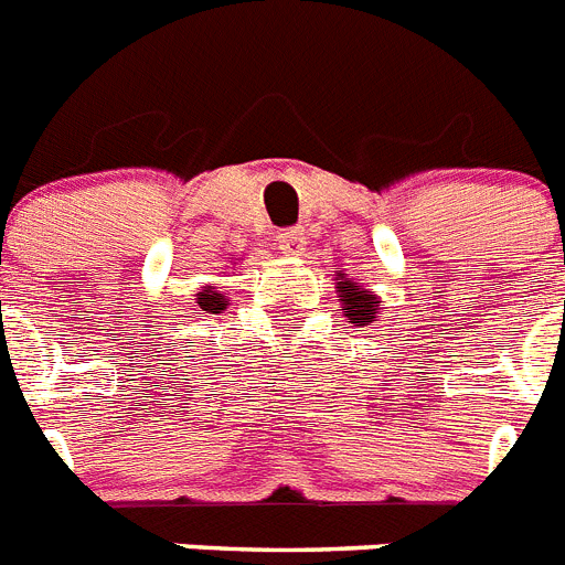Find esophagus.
Segmentation results:
<instances>
[{"label":"esophagus","instance_id":"34e87169","mask_svg":"<svg viewBox=\"0 0 565 565\" xmlns=\"http://www.w3.org/2000/svg\"><path fill=\"white\" fill-rule=\"evenodd\" d=\"M277 239L279 252L288 254V257H299L302 248H306V234H302V228H282V232L277 234Z\"/></svg>","mask_w":565,"mask_h":565}]
</instances>
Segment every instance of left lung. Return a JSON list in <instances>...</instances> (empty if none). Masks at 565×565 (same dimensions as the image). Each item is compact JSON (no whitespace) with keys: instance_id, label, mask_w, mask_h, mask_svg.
I'll return each instance as SVG.
<instances>
[{"instance_id":"8db88e82","label":"left lung","mask_w":565,"mask_h":565,"mask_svg":"<svg viewBox=\"0 0 565 565\" xmlns=\"http://www.w3.org/2000/svg\"><path fill=\"white\" fill-rule=\"evenodd\" d=\"M339 297H342V311L344 317L351 319V326H371V322H376V297H373L371 291H364L362 286H356V282H351V279H344V282H339Z\"/></svg>"}]
</instances>
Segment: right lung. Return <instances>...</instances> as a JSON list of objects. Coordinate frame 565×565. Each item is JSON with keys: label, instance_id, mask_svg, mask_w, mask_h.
<instances>
[{"label": "right lung", "instance_id": "add662e5", "mask_svg": "<svg viewBox=\"0 0 565 565\" xmlns=\"http://www.w3.org/2000/svg\"><path fill=\"white\" fill-rule=\"evenodd\" d=\"M198 308L206 313H221L223 308H226V297H221V291H214V288L209 286L198 294Z\"/></svg>", "mask_w": 565, "mask_h": 565}]
</instances>
